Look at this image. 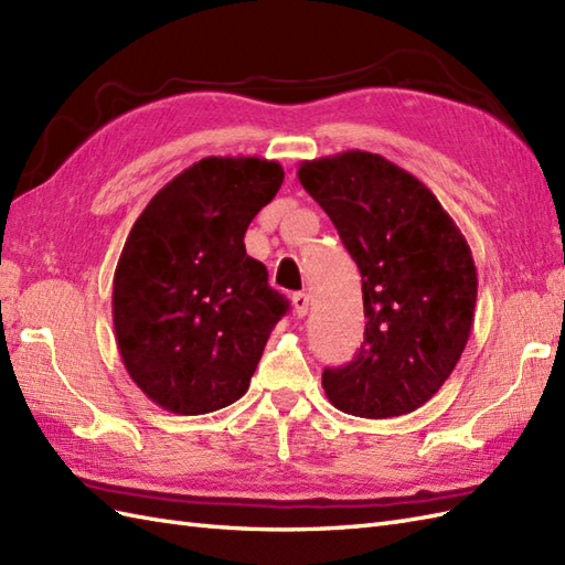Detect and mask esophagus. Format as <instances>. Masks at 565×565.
<instances>
[{
    "label": "esophagus",
    "mask_w": 565,
    "mask_h": 565,
    "mask_svg": "<svg viewBox=\"0 0 565 565\" xmlns=\"http://www.w3.org/2000/svg\"><path fill=\"white\" fill-rule=\"evenodd\" d=\"M292 307H295V313L299 316V319H305V316L309 313V295L307 292H295L292 295Z\"/></svg>",
    "instance_id": "obj_1"
}]
</instances>
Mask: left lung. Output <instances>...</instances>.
<instances>
[{
	"label": "left lung",
	"mask_w": 565,
	"mask_h": 565,
	"mask_svg": "<svg viewBox=\"0 0 565 565\" xmlns=\"http://www.w3.org/2000/svg\"><path fill=\"white\" fill-rule=\"evenodd\" d=\"M297 177L362 273L364 342L348 366L323 371L330 405L364 419L415 412L444 386L470 338V244L431 191L383 156L305 160Z\"/></svg>",
	"instance_id": "1"
}]
</instances>
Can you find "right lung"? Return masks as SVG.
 <instances>
[{
	"instance_id": "1",
	"label": "right lung",
	"mask_w": 565,
	"mask_h": 565,
	"mask_svg": "<svg viewBox=\"0 0 565 565\" xmlns=\"http://www.w3.org/2000/svg\"><path fill=\"white\" fill-rule=\"evenodd\" d=\"M278 160L211 156L179 172L136 220L113 280L115 338L131 381L174 415H205L246 393L287 299L246 256L273 201Z\"/></svg>"
}]
</instances>
